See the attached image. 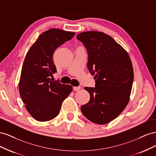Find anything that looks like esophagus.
Here are the masks:
<instances>
[{
    "label": "esophagus",
    "instance_id": "34e87169",
    "mask_svg": "<svg viewBox=\"0 0 156 156\" xmlns=\"http://www.w3.org/2000/svg\"><path fill=\"white\" fill-rule=\"evenodd\" d=\"M73 88L74 91H78L79 90L81 89V87H74Z\"/></svg>",
    "mask_w": 156,
    "mask_h": 156
}]
</instances>
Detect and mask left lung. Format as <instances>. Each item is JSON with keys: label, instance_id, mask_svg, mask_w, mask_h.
<instances>
[{"label": "left lung", "instance_id": "8db88e82", "mask_svg": "<svg viewBox=\"0 0 156 156\" xmlns=\"http://www.w3.org/2000/svg\"><path fill=\"white\" fill-rule=\"evenodd\" d=\"M77 39L87 50V67L96 80L94 88L84 87L90 98L81 106V112L94 123L107 124L116 119L129 102L133 82L131 59L120 45L103 32H81Z\"/></svg>", "mask_w": 156, "mask_h": 156}]
</instances>
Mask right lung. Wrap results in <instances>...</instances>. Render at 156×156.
I'll return each mask as SVG.
<instances>
[{
    "label": "right lung",
    "instance_id": "right-lung-1",
    "mask_svg": "<svg viewBox=\"0 0 156 156\" xmlns=\"http://www.w3.org/2000/svg\"><path fill=\"white\" fill-rule=\"evenodd\" d=\"M75 34L49 29L42 33L26 55L19 90L27 110L37 121H48L57 116L63 101L72 91L71 85L53 81L49 77L56 72L53 60L55 49Z\"/></svg>",
    "mask_w": 156,
    "mask_h": 156
}]
</instances>
